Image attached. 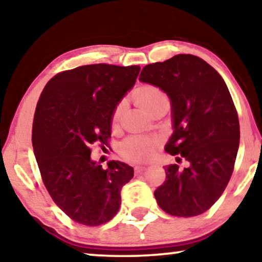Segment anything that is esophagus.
<instances>
[{"label":"esophagus","mask_w":262,"mask_h":262,"mask_svg":"<svg viewBox=\"0 0 262 262\" xmlns=\"http://www.w3.org/2000/svg\"><path fill=\"white\" fill-rule=\"evenodd\" d=\"M147 168L144 166H135V168H134V170H135V174H141V173H143L144 170H146Z\"/></svg>","instance_id":"1"}]
</instances>
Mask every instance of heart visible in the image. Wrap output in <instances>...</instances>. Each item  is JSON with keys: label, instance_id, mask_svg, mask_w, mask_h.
<instances>
[{"label": "heart", "instance_id": "heart-1", "mask_svg": "<svg viewBox=\"0 0 262 262\" xmlns=\"http://www.w3.org/2000/svg\"><path fill=\"white\" fill-rule=\"evenodd\" d=\"M135 102L148 114L161 107L169 106V99L161 88L154 84H142L134 93ZM124 111V103L119 102L112 115V127L118 128ZM159 142L146 136H130L120 147V154L133 163L147 162L153 158Z\"/></svg>", "mask_w": 262, "mask_h": 262}]
</instances>
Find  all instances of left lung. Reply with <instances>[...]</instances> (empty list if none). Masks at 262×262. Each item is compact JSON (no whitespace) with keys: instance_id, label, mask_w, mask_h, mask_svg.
I'll return each mask as SVG.
<instances>
[{"instance_id":"8db88e82","label":"left lung","mask_w":262,"mask_h":262,"mask_svg":"<svg viewBox=\"0 0 262 262\" xmlns=\"http://www.w3.org/2000/svg\"><path fill=\"white\" fill-rule=\"evenodd\" d=\"M140 81L169 96L174 133L165 150L178 163H188L165 167L166 181L154 192L158 205L174 216L200 215L224 193L239 149V118L227 85L212 66L190 54L147 64Z\"/></svg>"}]
</instances>
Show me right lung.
Listing matches in <instances>:
<instances>
[{"mask_svg":"<svg viewBox=\"0 0 262 262\" xmlns=\"http://www.w3.org/2000/svg\"><path fill=\"white\" fill-rule=\"evenodd\" d=\"M139 73V66H81L56 74L38 99L31 141L42 181L77 224L112 220L119 212L121 188L134 177L127 163L109 161L103 169L91 154L93 144H108L113 112Z\"/></svg>","mask_w":262,"mask_h":262,"instance_id":"1","label":"right lung"}]
</instances>
